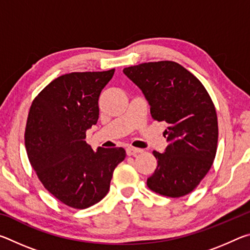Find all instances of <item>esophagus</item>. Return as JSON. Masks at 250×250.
Listing matches in <instances>:
<instances>
[{
  "mask_svg": "<svg viewBox=\"0 0 250 250\" xmlns=\"http://www.w3.org/2000/svg\"><path fill=\"white\" fill-rule=\"evenodd\" d=\"M126 154L128 155H135L138 153H141L142 150L141 149H137V147H132V146H129L126 147Z\"/></svg>",
  "mask_w": 250,
  "mask_h": 250,
  "instance_id": "obj_1",
  "label": "esophagus"
}]
</instances>
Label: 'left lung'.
Listing matches in <instances>:
<instances>
[{
    "mask_svg": "<svg viewBox=\"0 0 250 250\" xmlns=\"http://www.w3.org/2000/svg\"><path fill=\"white\" fill-rule=\"evenodd\" d=\"M140 88L151 116L164 121L167 146L153 151L158 167L146 181L161 195L181 197L200 184L216 155L218 125L214 104L195 76L174 62H145L124 69Z\"/></svg>",
    "mask_w": 250,
    "mask_h": 250,
    "instance_id": "left-lung-1",
    "label": "left lung"
}]
</instances>
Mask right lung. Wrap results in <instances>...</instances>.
Wrapping results in <instances>:
<instances>
[{
	"instance_id": "right-lung-1",
	"label": "right lung",
	"mask_w": 250,
	"mask_h": 250,
	"mask_svg": "<svg viewBox=\"0 0 250 250\" xmlns=\"http://www.w3.org/2000/svg\"><path fill=\"white\" fill-rule=\"evenodd\" d=\"M115 74L70 73L54 79L29 109L25 146L34 171L49 193L74 208L83 209L107 195L124 147L87 145L86 132L99 118L98 99Z\"/></svg>"
}]
</instances>
